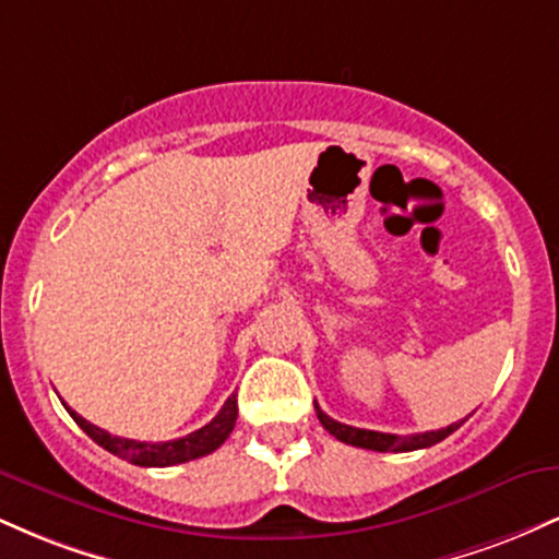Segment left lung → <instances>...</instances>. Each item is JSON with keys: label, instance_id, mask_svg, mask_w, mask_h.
<instances>
[{"label": "left lung", "instance_id": "obj_1", "mask_svg": "<svg viewBox=\"0 0 559 559\" xmlns=\"http://www.w3.org/2000/svg\"><path fill=\"white\" fill-rule=\"evenodd\" d=\"M318 420L323 423V428L331 436H336L338 441L352 447H362V449H373V452H413V449H426L439 444L441 439H447L449 433L457 431L465 420L452 423V426L439 428V431H426V433H409V436H396V433H381V431H368V428H355V426H344V423L329 418L323 409L316 404Z\"/></svg>", "mask_w": 559, "mask_h": 559}]
</instances>
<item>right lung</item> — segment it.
I'll list each match as a JSON object with an SVG mask.
<instances>
[{
    "label": "right lung",
    "mask_w": 559,
    "mask_h": 559,
    "mask_svg": "<svg viewBox=\"0 0 559 559\" xmlns=\"http://www.w3.org/2000/svg\"><path fill=\"white\" fill-rule=\"evenodd\" d=\"M68 407V404H66ZM70 418L86 431L99 447H105L107 452L118 454L120 460H128L131 465L141 467H168L178 463H189V460L204 457V454L215 452L223 441L228 439L230 431L236 426V415H239V404H236V394H230L226 404L221 407V413L215 415L207 426H202L199 431H191L183 439L173 441H136V439H120V436H110L102 428L92 426L88 420H83L75 409H70Z\"/></svg>",
    "instance_id": "1"
}]
</instances>
